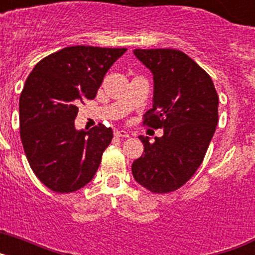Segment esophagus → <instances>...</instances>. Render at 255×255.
Returning a JSON list of instances; mask_svg holds the SVG:
<instances>
[{"mask_svg": "<svg viewBox=\"0 0 255 255\" xmlns=\"http://www.w3.org/2000/svg\"><path fill=\"white\" fill-rule=\"evenodd\" d=\"M114 134H115V136H116V138H121V139L129 138V134H128L126 131H124V130H116Z\"/></svg>", "mask_w": 255, "mask_h": 255, "instance_id": "34e87169", "label": "esophagus"}]
</instances>
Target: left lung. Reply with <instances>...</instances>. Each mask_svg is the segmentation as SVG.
Here are the masks:
<instances>
[{"instance_id": "1", "label": "left lung", "mask_w": 255, "mask_h": 255, "mask_svg": "<svg viewBox=\"0 0 255 255\" xmlns=\"http://www.w3.org/2000/svg\"><path fill=\"white\" fill-rule=\"evenodd\" d=\"M153 75V108L144 124L163 128L131 164L135 181L152 193L182 186L203 162L218 123V96L211 76L179 49H134Z\"/></svg>"}]
</instances>
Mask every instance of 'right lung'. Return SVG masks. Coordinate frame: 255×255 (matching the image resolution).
<instances>
[{"label": "right lung", "instance_id": "right-lung-1", "mask_svg": "<svg viewBox=\"0 0 255 255\" xmlns=\"http://www.w3.org/2000/svg\"><path fill=\"white\" fill-rule=\"evenodd\" d=\"M126 48L74 46L39 61L19 101L20 138L35 176L56 193H73L91 182L114 138L100 124L78 130V106L93 100L110 67Z\"/></svg>", "mask_w": 255, "mask_h": 255}]
</instances>
